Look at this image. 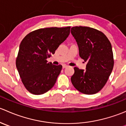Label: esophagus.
<instances>
[{"instance_id": "obj_1", "label": "esophagus", "mask_w": 126, "mask_h": 126, "mask_svg": "<svg viewBox=\"0 0 126 126\" xmlns=\"http://www.w3.org/2000/svg\"><path fill=\"white\" fill-rule=\"evenodd\" d=\"M68 67V65H66V64H63V68L64 69V68H66Z\"/></svg>"}]
</instances>
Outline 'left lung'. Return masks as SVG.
<instances>
[{"label":"left lung","mask_w":126,"mask_h":126,"mask_svg":"<svg viewBox=\"0 0 126 126\" xmlns=\"http://www.w3.org/2000/svg\"><path fill=\"white\" fill-rule=\"evenodd\" d=\"M81 58L87 62L86 70L75 67L71 80L73 86L85 94H94L104 87L114 65L110 41L102 32L88 27H73Z\"/></svg>","instance_id":"left-lung-1"}]
</instances>
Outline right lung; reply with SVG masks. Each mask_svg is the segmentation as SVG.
I'll list each match as a JSON object with an SVG mask.
<instances>
[{"instance_id":"add662e5","label":"right lung","mask_w":126,"mask_h":126,"mask_svg":"<svg viewBox=\"0 0 126 126\" xmlns=\"http://www.w3.org/2000/svg\"><path fill=\"white\" fill-rule=\"evenodd\" d=\"M70 28L39 29L21 41L16 65L24 87L32 94H44L55 85L62 66L47 63L46 59L68 38Z\"/></svg>"}]
</instances>
